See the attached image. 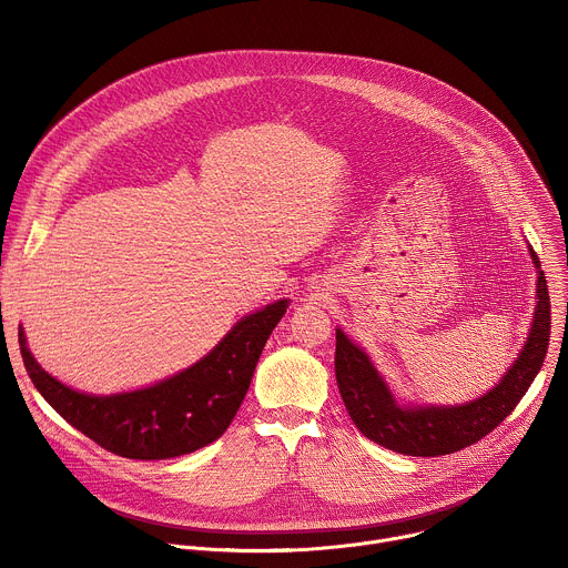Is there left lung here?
Returning <instances> with one entry per match:
<instances>
[{
	"label": "left lung",
	"instance_id": "obj_1",
	"mask_svg": "<svg viewBox=\"0 0 568 568\" xmlns=\"http://www.w3.org/2000/svg\"><path fill=\"white\" fill-rule=\"evenodd\" d=\"M537 270V305L530 333L506 375L480 397L463 404H399L371 357L337 328L335 375L346 409L357 429L373 443L407 456H445L490 434L526 395L539 373L550 337V298L539 258L528 245Z\"/></svg>",
	"mask_w": 568,
	"mask_h": 568
}]
</instances>
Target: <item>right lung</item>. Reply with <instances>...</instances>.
<instances>
[{
  "mask_svg": "<svg viewBox=\"0 0 568 568\" xmlns=\"http://www.w3.org/2000/svg\"><path fill=\"white\" fill-rule=\"evenodd\" d=\"M287 305L290 301L281 298L242 316L186 371L114 395H92L58 382L31 355L22 326L18 337L31 382L71 427L116 456L161 460L206 447L226 432Z\"/></svg>",
  "mask_w": 568,
  "mask_h": 568,
  "instance_id": "right-lung-1",
  "label": "right lung"
}]
</instances>
